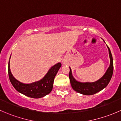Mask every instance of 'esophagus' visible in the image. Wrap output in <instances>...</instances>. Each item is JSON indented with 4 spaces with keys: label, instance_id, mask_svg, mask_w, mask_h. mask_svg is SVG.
<instances>
[{
    "label": "esophagus",
    "instance_id": "esophagus-1",
    "mask_svg": "<svg viewBox=\"0 0 121 121\" xmlns=\"http://www.w3.org/2000/svg\"><path fill=\"white\" fill-rule=\"evenodd\" d=\"M63 63H64V61H63Z\"/></svg>",
    "mask_w": 121,
    "mask_h": 121
}]
</instances>
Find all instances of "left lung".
<instances>
[{"label": "left lung", "mask_w": 121, "mask_h": 121, "mask_svg": "<svg viewBox=\"0 0 121 121\" xmlns=\"http://www.w3.org/2000/svg\"><path fill=\"white\" fill-rule=\"evenodd\" d=\"M105 42V41H104ZM108 48L110 58V65L108 69L106 71L105 74L103 75L102 78L98 80V81L94 82H81L76 81L72 75L71 69L69 68V78L70 80V83L72 88L74 91H77L78 93L82 94L85 95H91L95 94L99 91L103 90L104 88L108 85L111 79L113 74V58L112 56L111 52L110 49L107 46Z\"/></svg>", "instance_id": "left-lung-1"}]
</instances>
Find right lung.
Masks as SVG:
<instances>
[{
  "instance_id": "add662e5",
  "label": "right lung",
  "mask_w": 121,
  "mask_h": 121,
  "mask_svg": "<svg viewBox=\"0 0 121 121\" xmlns=\"http://www.w3.org/2000/svg\"><path fill=\"white\" fill-rule=\"evenodd\" d=\"M61 66V64L60 63H57L49 69L44 77L41 80L27 84L19 82L13 76L10 69L9 60L8 64L9 77L12 85L18 92L30 98H40L48 94L52 91L55 76Z\"/></svg>"
}]
</instances>
